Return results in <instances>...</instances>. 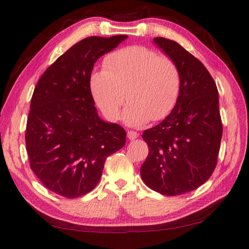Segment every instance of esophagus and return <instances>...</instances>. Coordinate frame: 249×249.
Instances as JSON below:
<instances>
[{"label": "esophagus", "mask_w": 249, "mask_h": 249, "mask_svg": "<svg viewBox=\"0 0 249 249\" xmlns=\"http://www.w3.org/2000/svg\"><path fill=\"white\" fill-rule=\"evenodd\" d=\"M127 137H128L129 141L136 140V138L138 137V133L133 132V130H128V132H127Z\"/></svg>", "instance_id": "34e87169"}]
</instances>
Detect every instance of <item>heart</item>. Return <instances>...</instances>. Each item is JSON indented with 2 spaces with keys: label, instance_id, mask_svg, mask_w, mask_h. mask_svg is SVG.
Wrapping results in <instances>:
<instances>
[{
  "label": "heart",
  "instance_id": "1",
  "mask_svg": "<svg viewBox=\"0 0 249 249\" xmlns=\"http://www.w3.org/2000/svg\"><path fill=\"white\" fill-rule=\"evenodd\" d=\"M103 67V71L91 74L90 88L95 103L108 120L119 117L125 98L129 103L123 120L130 126L161 120L174 107L180 73L171 58L142 46H129L108 54Z\"/></svg>",
  "mask_w": 249,
  "mask_h": 249
}]
</instances>
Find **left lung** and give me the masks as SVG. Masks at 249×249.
Instances as JSON below:
<instances>
[{
    "instance_id": "left-lung-1",
    "label": "left lung",
    "mask_w": 249,
    "mask_h": 249,
    "mask_svg": "<svg viewBox=\"0 0 249 249\" xmlns=\"http://www.w3.org/2000/svg\"><path fill=\"white\" fill-rule=\"evenodd\" d=\"M154 43L175 61L180 90L175 107L142 137L149 153L141 167L147 187L163 196L196 190L212 176L222 140L216 84L203 64L174 40Z\"/></svg>"
}]
</instances>
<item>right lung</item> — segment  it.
<instances>
[{
  "mask_svg": "<svg viewBox=\"0 0 249 249\" xmlns=\"http://www.w3.org/2000/svg\"><path fill=\"white\" fill-rule=\"evenodd\" d=\"M127 36L80 40L47 68L31 101L26 150L45 188L75 199L99 183L104 162L125 145L126 132L98 115L90 88L94 64Z\"/></svg>",
  "mask_w": 249,
  "mask_h": 249,
  "instance_id": "add662e5",
  "label": "right lung"
}]
</instances>
